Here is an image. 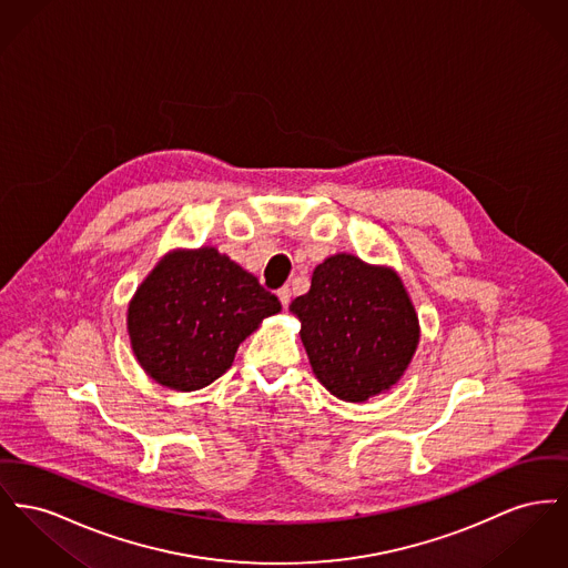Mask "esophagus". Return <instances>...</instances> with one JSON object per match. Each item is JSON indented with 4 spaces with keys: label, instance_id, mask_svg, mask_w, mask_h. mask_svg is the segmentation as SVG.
<instances>
[{
    "label": "esophagus",
    "instance_id": "obj_1",
    "mask_svg": "<svg viewBox=\"0 0 568 568\" xmlns=\"http://www.w3.org/2000/svg\"><path fill=\"white\" fill-rule=\"evenodd\" d=\"M276 296H278V301L281 304L287 308L290 306V301H292V292H290V287H281L278 292H276Z\"/></svg>",
    "mask_w": 568,
    "mask_h": 568
}]
</instances>
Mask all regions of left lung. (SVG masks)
I'll use <instances>...</instances> for the list:
<instances>
[{
    "label": "left lung",
    "mask_w": 568,
    "mask_h": 568,
    "mask_svg": "<svg viewBox=\"0 0 568 568\" xmlns=\"http://www.w3.org/2000/svg\"><path fill=\"white\" fill-rule=\"evenodd\" d=\"M315 377L334 397L367 400L397 384L418 345V317L399 276L341 253L313 270L292 302Z\"/></svg>",
    "instance_id": "1"
}]
</instances>
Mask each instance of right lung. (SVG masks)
Here are the masks:
<instances>
[{
    "label": "right lung",
    "mask_w": 568,
    "mask_h": 568,
    "mask_svg": "<svg viewBox=\"0 0 568 568\" xmlns=\"http://www.w3.org/2000/svg\"><path fill=\"white\" fill-rule=\"evenodd\" d=\"M281 302L216 248L168 255L129 306L134 356L173 390H200L234 363L237 345Z\"/></svg>",
    "instance_id": "right-lung-1"
}]
</instances>
